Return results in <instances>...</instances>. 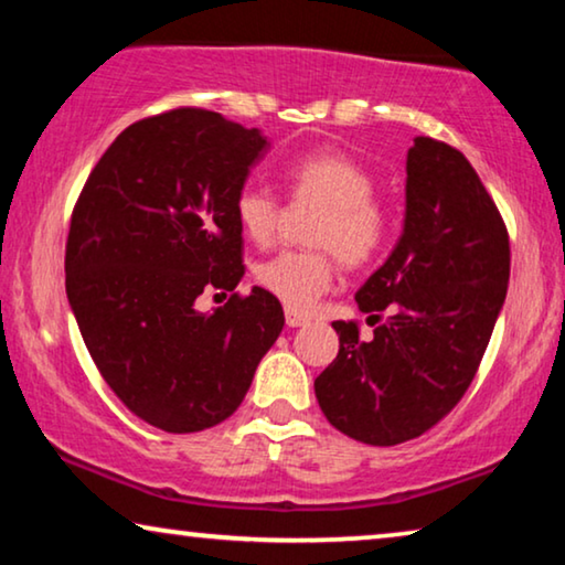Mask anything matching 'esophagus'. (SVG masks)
<instances>
[{"label": "esophagus", "instance_id": "1", "mask_svg": "<svg viewBox=\"0 0 565 565\" xmlns=\"http://www.w3.org/2000/svg\"><path fill=\"white\" fill-rule=\"evenodd\" d=\"M308 319L303 313H298V311H292V308H285V323H288L290 329H296V327H303Z\"/></svg>", "mask_w": 565, "mask_h": 565}]
</instances>
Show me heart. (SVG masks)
<instances>
[{
	"label": "heart",
	"instance_id": "1",
	"mask_svg": "<svg viewBox=\"0 0 565 565\" xmlns=\"http://www.w3.org/2000/svg\"><path fill=\"white\" fill-rule=\"evenodd\" d=\"M290 195L323 205L311 244L319 249H288L259 262L257 280L288 308L308 311L334 280L337 257L347 267H365L381 257L391 238V211L377 200L375 180L365 167L339 151H308L285 169ZM238 228L254 244L275 242L280 200L259 188H244L234 203Z\"/></svg>",
	"mask_w": 565,
	"mask_h": 565
}]
</instances>
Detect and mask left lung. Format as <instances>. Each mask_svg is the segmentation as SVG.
Segmentation results:
<instances>
[{"label":"left lung","instance_id":"8db88e82","mask_svg":"<svg viewBox=\"0 0 565 565\" xmlns=\"http://www.w3.org/2000/svg\"><path fill=\"white\" fill-rule=\"evenodd\" d=\"M509 234L476 169L450 143L414 138L396 249L358 290L373 337L334 321L339 354L313 388L347 437L391 447L458 406L489 347L509 285ZM392 316L383 324L380 316Z\"/></svg>","mask_w":565,"mask_h":565}]
</instances>
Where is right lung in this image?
Instances as JSON below:
<instances>
[{
    "instance_id": "right-lung-1",
    "label": "right lung",
    "mask_w": 565,
    "mask_h": 565,
    "mask_svg": "<svg viewBox=\"0 0 565 565\" xmlns=\"http://www.w3.org/2000/svg\"><path fill=\"white\" fill-rule=\"evenodd\" d=\"M257 128L203 107L128 126L92 169L66 238V296L115 396L188 435L228 419L280 337L282 306L244 277L236 195L267 151ZM203 289L232 292L213 315Z\"/></svg>"
}]
</instances>
